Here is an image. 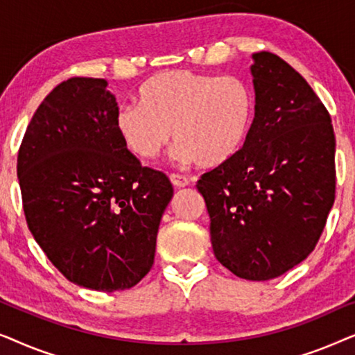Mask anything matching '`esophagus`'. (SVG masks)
Listing matches in <instances>:
<instances>
[{"mask_svg":"<svg viewBox=\"0 0 355 355\" xmlns=\"http://www.w3.org/2000/svg\"><path fill=\"white\" fill-rule=\"evenodd\" d=\"M169 179H171L173 186H176V187H186V186H189V179L184 176V174L173 173L171 176H169Z\"/></svg>","mask_w":355,"mask_h":355,"instance_id":"34e87169","label":"esophagus"}]
</instances>
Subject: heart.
<instances>
[{
  "mask_svg": "<svg viewBox=\"0 0 355 355\" xmlns=\"http://www.w3.org/2000/svg\"><path fill=\"white\" fill-rule=\"evenodd\" d=\"M139 103L121 106L116 129L142 159L157 158L174 135L179 158L218 166L239 152L254 118L247 82L187 69L153 76L140 87Z\"/></svg>",
  "mask_w": 355,
  "mask_h": 355,
  "instance_id": "1",
  "label": "heart"
}]
</instances>
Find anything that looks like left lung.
Instances as JSON below:
<instances>
[{
  "label": "left lung",
  "instance_id": "1",
  "mask_svg": "<svg viewBox=\"0 0 355 355\" xmlns=\"http://www.w3.org/2000/svg\"><path fill=\"white\" fill-rule=\"evenodd\" d=\"M255 118L242 147L202 174L216 260L266 281L315 249L334 203V130L307 80L268 51L252 55Z\"/></svg>",
  "mask_w": 355,
  "mask_h": 355
}]
</instances>
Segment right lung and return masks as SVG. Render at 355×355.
<instances>
[{
	"label": "right lung",
	"mask_w": 355,
	"mask_h": 355,
	"mask_svg": "<svg viewBox=\"0 0 355 355\" xmlns=\"http://www.w3.org/2000/svg\"><path fill=\"white\" fill-rule=\"evenodd\" d=\"M106 87L72 77L48 94L24 134L17 178L27 226L48 260L74 284L113 293L152 268L174 191L121 140Z\"/></svg>",
	"instance_id": "1"
}]
</instances>
